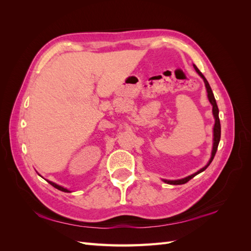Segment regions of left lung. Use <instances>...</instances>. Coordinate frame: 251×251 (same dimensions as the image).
<instances>
[{
    "label": "left lung",
    "mask_w": 251,
    "mask_h": 251,
    "mask_svg": "<svg viewBox=\"0 0 251 251\" xmlns=\"http://www.w3.org/2000/svg\"><path fill=\"white\" fill-rule=\"evenodd\" d=\"M194 68L196 72L198 73L201 78L203 79L204 83H205V88H206V92H207V97H208V100L210 102V104L212 105V115H214V118H215V125H214V130H212V133H214V138H212V150H211V156H210V159L208 160L207 164L204 166V168H202L201 170H199L198 172H196L192 175H189V176L185 177V178H182V179H178V180H166V179H162L163 182H165V183L168 184H173V185H179V184H184L186 183L187 181H189L191 179H193L196 175H198L200 173H202L203 171H205L207 169V166L211 163L212 159H214L216 153H217V150H218V146H219V142H220V138H221V125H220V119H219V109H218V105H217V101L215 100V96H214V93H212V90L209 86L208 81L206 80V78L204 77V75L200 72V70L198 69V68L196 67V65H194Z\"/></svg>",
    "instance_id": "8db88e82"
}]
</instances>
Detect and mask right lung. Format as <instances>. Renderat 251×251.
Listing matches in <instances>:
<instances>
[{
    "label": "right lung",
    "mask_w": 251,
    "mask_h": 251,
    "mask_svg": "<svg viewBox=\"0 0 251 251\" xmlns=\"http://www.w3.org/2000/svg\"><path fill=\"white\" fill-rule=\"evenodd\" d=\"M41 176V175H40ZM46 181L48 182V183H50L53 187H55V188H57L58 191H62V192H65V193H71V191H69V189H67L66 187H64V186H60V185H58V184H56V183H54V182H52V181H49V180H47L46 179Z\"/></svg>",
    "instance_id": "add662e5"
}]
</instances>
